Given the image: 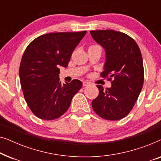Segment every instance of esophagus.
I'll return each mask as SVG.
<instances>
[{
  "label": "esophagus",
  "mask_w": 161,
  "mask_h": 161,
  "mask_svg": "<svg viewBox=\"0 0 161 161\" xmlns=\"http://www.w3.org/2000/svg\"><path fill=\"white\" fill-rule=\"evenodd\" d=\"M89 82H86V81H83V86H89Z\"/></svg>",
  "instance_id": "1"
}]
</instances>
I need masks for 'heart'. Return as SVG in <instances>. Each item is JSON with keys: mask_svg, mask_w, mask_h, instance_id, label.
Segmentation results:
<instances>
[{"mask_svg": "<svg viewBox=\"0 0 161 161\" xmlns=\"http://www.w3.org/2000/svg\"><path fill=\"white\" fill-rule=\"evenodd\" d=\"M94 46H97V45H94ZM98 47H99V46H98Z\"/></svg>", "mask_w": 161, "mask_h": 161, "instance_id": "b5f03b06", "label": "heart"}]
</instances>
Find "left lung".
<instances>
[{
  "mask_svg": "<svg viewBox=\"0 0 161 161\" xmlns=\"http://www.w3.org/2000/svg\"><path fill=\"white\" fill-rule=\"evenodd\" d=\"M90 34L105 49L106 59L100 75L108 77L111 83V87L105 89L97 85L99 95L92 101V106L105 119H121L133 109L144 84L142 53L135 40L124 33L99 30Z\"/></svg>",
  "mask_w": 161,
  "mask_h": 161,
  "instance_id": "left-lung-1",
  "label": "left lung"
}]
</instances>
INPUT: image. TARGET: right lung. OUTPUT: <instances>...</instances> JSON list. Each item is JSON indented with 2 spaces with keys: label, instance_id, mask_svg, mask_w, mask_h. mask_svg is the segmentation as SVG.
<instances>
[{
  "label": "right lung",
  "instance_id": "obj_1",
  "mask_svg": "<svg viewBox=\"0 0 161 161\" xmlns=\"http://www.w3.org/2000/svg\"><path fill=\"white\" fill-rule=\"evenodd\" d=\"M86 34V31L43 34L26 47L19 66V80L26 103L38 118L60 117L82 87L77 79L61 84L59 67H67L72 52Z\"/></svg>",
  "mask_w": 161,
  "mask_h": 161
}]
</instances>
